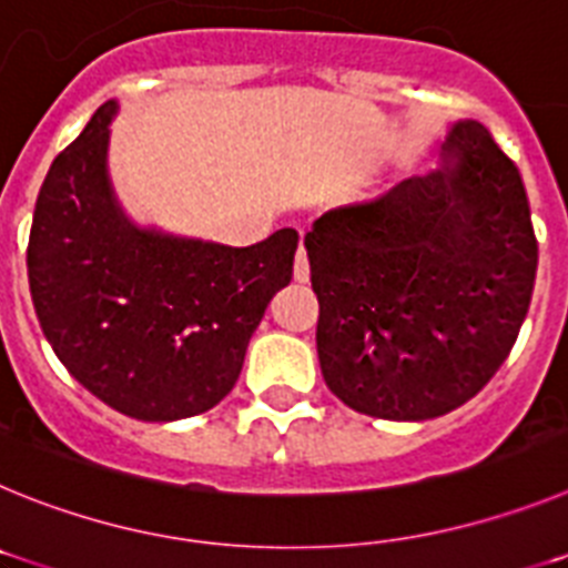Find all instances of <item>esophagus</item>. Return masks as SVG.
Segmentation results:
<instances>
[{"instance_id":"1","label":"esophagus","mask_w":568,"mask_h":568,"mask_svg":"<svg viewBox=\"0 0 568 568\" xmlns=\"http://www.w3.org/2000/svg\"><path fill=\"white\" fill-rule=\"evenodd\" d=\"M310 278V258L307 250L301 247L298 255H295V281H307Z\"/></svg>"}]
</instances>
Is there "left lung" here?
I'll use <instances>...</instances> for the list:
<instances>
[{
	"label": "left lung",
	"mask_w": 568,
	"mask_h": 568,
	"mask_svg": "<svg viewBox=\"0 0 568 568\" xmlns=\"http://www.w3.org/2000/svg\"><path fill=\"white\" fill-rule=\"evenodd\" d=\"M304 247L321 375L384 420L475 398L518 341L538 273L520 170L480 122L455 124L435 173L321 215Z\"/></svg>",
	"instance_id": "left-lung-1"
}]
</instances>
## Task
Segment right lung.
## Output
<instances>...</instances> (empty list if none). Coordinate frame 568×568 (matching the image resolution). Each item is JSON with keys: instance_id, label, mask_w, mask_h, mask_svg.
Here are the masks:
<instances>
[{"instance_id": "right-lung-1", "label": "right lung", "mask_w": 568, "mask_h": 568, "mask_svg": "<svg viewBox=\"0 0 568 568\" xmlns=\"http://www.w3.org/2000/svg\"><path fill=\"white\" fill-rule=\"evenodd\" d=\"M93 113L53 159L28 241L33 310L88 393L135 420L207 413L239 381L250 335L293 278L298 233L224 247L139 230L108 182V124Z\"/></svg>"}]
</instances>
